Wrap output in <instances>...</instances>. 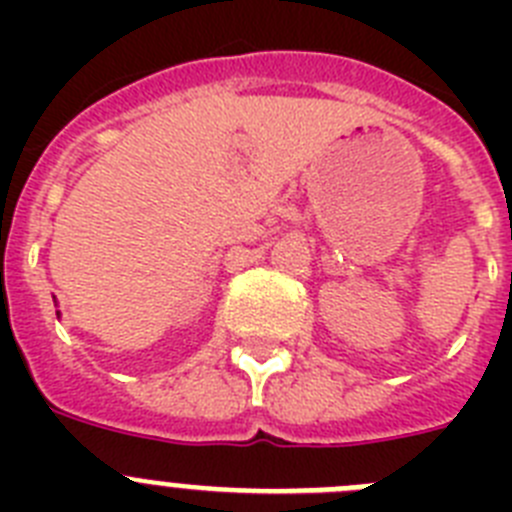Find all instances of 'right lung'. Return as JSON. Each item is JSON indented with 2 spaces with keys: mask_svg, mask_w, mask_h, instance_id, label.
<instances>
[{
  "mask_svg": "<svg viewBox=\"0 0 512 512\" xmlns=\"http://www.w3.org/2000/svg\"><path fill=\"white\" fill-rule=\"evenodd\" d=\"M56 315H58V312H56Z\"/></svg>",
  "mask_w": 512,
  "mask_h": 512,
  "instance_id": "1",
  "label": "right lung"
}]
</instances>
